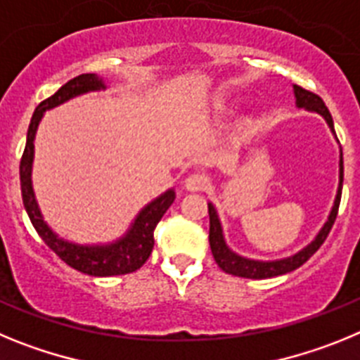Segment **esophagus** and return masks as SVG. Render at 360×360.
<instances>
[{"instance_id": "1", "label": "esophagus", "mask_w": 360, "mask_h": 360, "mask_svg": "<svg viewBox=\"0 0 360 360\" xmlns=\"http://www.w3.org/2000/svg\"><path fill=\"white\" fill-rule=\"evenodd\" d=\"M207 184H209V180L205 174L193 173L186 178V184H184V186H186V189L191 191V193H198V191L205 189V187H207Z\"/></svg>"}]
</instances>
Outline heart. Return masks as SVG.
Masks as SVG:
<instances>
[{
	"label": "heart",
	"instance_id": "heart-1",
	"mask_svg": "<svg viewBox=\"0 0 360 360\" xmlns=\"http://www.w3.org/2000/svg\"><path fill=\"white\" fill-rule=\"evenodd\" d=\"M216 111H218V115H224L225 111H227V108H225V106H218V108H216Z\"/></svg>",
	"mask_w": 360,
	"mask_h": 360
}]
</instances>
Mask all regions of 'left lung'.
<instances>
[{
  "label": "left lung",
  "mask_w": 360,
  "mask_h": 360,
  "mask_svg": "<svg viewBox=\"0 0 360 360\" xmlns=\"http://www.w3.org/2000/svg\"><path fill=\"white\" fill-rule=\"evenodd\" d=\"M294 94H295V104L297 108H304L308 111H316L319 115L324 117V120L328 122L330 129L335 133L333 129V120L330 115L328 108L323 103V98L319 95L311 94V91L304 90L301 86L294 84ZM342 176H345V167H342V153L341 160H339V189H337L335 202H333L332 212H330L326 224L323 225V229L319 231V234L316 236V240L311 241L310 245H307L303 250H299L297 254L290 257H285V259H276V262H257V259H249V257L238 256L236 252H232L227 247L224 240V232H221V224H219L218 214H216V209L212 203L209 205V243H211L212 256H214V262L218 263V266L224 272L232 276H238V278H249V279H269L276 278V276H283L287 272L299 269V266L307 263L314 254L319 250L321 245L324 243L326 236L330 234L333 227V221L337 218V211H339V203H341V191H342Z\"/></svg>",
  "instance_id": "1"
}]
</instances>
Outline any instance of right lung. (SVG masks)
<instances>
[{
	"mask_svg": "<svg viewBox=\"0 0 360 360\" xmlns=\"http://www.w3.org/2000/svg\"><path fill=\"white\" fill-rule=\"evenodd\" d=\"M103 79L97 77L95 73H82L73 77L72 81L61 86L52 97L39 104L32 115L30 126H28L27 133V146H25L23 157H21V164H19V178H21V195H23L25 209L28 212L32 225L41 236V240L49 245L50 249L61 257L66 265L72 269L79 270L82 274L97 276V278H106V276H122L135 272L141 269L148 257L151 256L153 245H155V227L165 214V211L171 207V203L174 202V191H165L164 195L158 196L157 200H153L148 203L135 221L131 224L126 234L120 240L113 241L110 245H77L65 241L59 238L49 225L44 224L43 216H41L39 207H37L36 196H34V189H32V160H34V139H36L37 126L39 120L43 119V113L46 110L59 106V104L66 103L70 98L77 97V95L88 94V91L104 90Z\"/></svg>",
	"mask_w": 360,
	"mask_h": 360,
	"instance_id": "1",
	"label": "right lung"
}]
</instances>
